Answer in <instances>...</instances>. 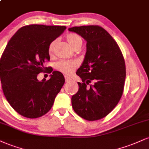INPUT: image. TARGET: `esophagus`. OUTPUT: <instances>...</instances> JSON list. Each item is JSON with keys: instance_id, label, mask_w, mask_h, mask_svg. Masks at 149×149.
Segmentation results:
<instances>
[{"instance_id": "34e87169", "label": "esophagus", "mask_w": 149, "mask_h": 149, "mask_svg": "<svg viewBox=\"0 0 149 149\" xmlns=\"http://www.w3.org/2000/svg\"><path fill=\"white\" fill-rule=\"evenodd\" d=\"M64 78H65L66 81H69V80H71V78H70V77H69V76H64Z\"/></svg>"}]
</instances>
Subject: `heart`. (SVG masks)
<instances>
[{
	"label": "heart",
	"instance_id": "obj_1",
	"mask_svg": "<svg viewBox=\"0 0 149 149\" xmlns=\"http://www.w3.org/2000/svg\"><path fill=\"white\" fill-rule=\"evenodd\" d=\"M66 39L73 49H76V48H80L82 46V39L81 37L78 34L69 33V35H67ZM56 42L57 40H53L48 45V52L50 55L53 53ZM77 66H78L77 62H73V61L62 60L56 64V69L64 74H71L76 69Z\"/></svg>",
	"mask_w": 149,
	"mask_h": 149
}]
</instances>
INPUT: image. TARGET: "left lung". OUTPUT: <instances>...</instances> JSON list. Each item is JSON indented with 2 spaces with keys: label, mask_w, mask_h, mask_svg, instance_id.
Segmentation results:
<instances>
[{
  "label": "left lung",
  "mask_w": 149,
  "mask_h": 149,
  "mask_svg": "<svg viewBox=\"0 0 149 149\" xmlns=\"http://www.w3.org/2000/svg\"><path fill=\"white\" fill-rule=\"evenodd\" d=\"M87 42V52L76 74L78 92L71 98L75 112L87 121L107 116L119 103L126 78V65L121 50L102 27L82 26L69 28Z\"/></svg>",
  "instance_id": "1"
}]
</instances>
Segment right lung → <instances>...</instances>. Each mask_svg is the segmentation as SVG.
I'll list each match as a JSON object with an SVG mask.
<instances>
[{"instance_id": "add662e5", "label": "right lung", "mask_w": 149, "mask_h": 149, "mask_svg": "<svg viewBox=\"0 0 149 149\" xmlns=\"http://www.w3.org/2000/svg\"><path fill=\"white\" fill-rule=\"evenodd\" d=\"M66 28L37 24L23 26L5 48L0 60L2 89L12 108L25 117L35 119L47 113L64 84L60 71H53L48 80L39 81L37 77L43 71H53L51 67H45L50 60L48 45Z\"/></svg>"}]
</instances>
